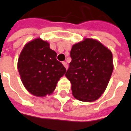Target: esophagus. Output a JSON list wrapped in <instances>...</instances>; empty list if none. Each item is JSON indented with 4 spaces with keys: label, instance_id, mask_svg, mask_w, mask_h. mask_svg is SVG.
I'll use <instances>...</instances> for the list:
<instances>
[{
    "label": "esophagus",
    "instance_id": "1",
    "mask_svg": "<svg viewBox=\"0 0 131 131\" xmlns=\"http://www.w3.org/2000/svg\"><path fill=\"white\" fill-rule=\"evenodd\" d=\"M62 64H63V65H64V67H65V68H66V70H67V68H68V64H67V62H65V61H64V62H63Z\"/></svg>",
    "mask_w": 131,
    "mask_h": 131
}]
</instances>
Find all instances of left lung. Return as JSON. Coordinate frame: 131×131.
<instances>
[{
    "label": "left lung",
    "instance_id": "left-lung-1",
    "mask_svg": "<svg viewBox=\"0 0 131 131\" xmlns=\"http://www.w3.org/2000/svg\"><path fill=\"white\" fill-rule=\"evenodd\" d=\"M65 76L73 96L81 102L96 101L105 91L112 74V53L96 39L85 38L74 44Z\"/></svg>",
    "mask_w": 131,
    "mask_h": 131
}]
</instances>
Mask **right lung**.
Returning a JSON list of instances; mask_svg holds the SVG:
<instances>
[{"label":"right lung","instance_id":"obj_1","mask_svg":"<svg viewBox=\"0 0 131 131\" xmlns=\"http://www.w3.org/2000/svg\"><path fill=\"white\" fill-rule=\"evenodd\" d=\"M57 53L40 38L25 44L17 62V68L25 88L35 96L53 93L57 83L66 73L65 67L57 60Z\"/></svg>","mask_w":131,"mask_h":131}]
</instances>
